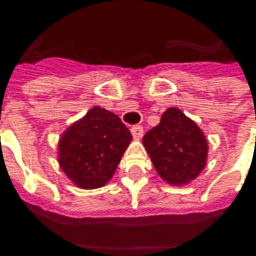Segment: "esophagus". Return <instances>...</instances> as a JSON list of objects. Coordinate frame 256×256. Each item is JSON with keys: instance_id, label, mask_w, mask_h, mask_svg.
<instances>
[{"instance_id": "esophagus-1", "label": "esophagus", "mask_w": 256, "mask_h": 256, "mask_svg": "<svg viewBox=\"0 0 256 256\" xmlns=\"http://www.w3.org/2000/svg\"><path fill=\"white\" fill-rule=\"evenodd\" d=\"M132 134L134 136V140H140L142 136H144V128L142 126H132Z\"/></svg>"}]
</instances>
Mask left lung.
<instances>
[{
  "instance_id": "left-lung-1",
  "label": "left lung",
  "mask_w": 256,
  "mask_h": 256,
  "mask_svg": "<svg viewBox=\"0 0 256 256\" xmlns=\"http://www.w3.org/2000/svg\"><path fill=\"white\" fill-rule=\"evenodd\" d=\"M144 144L156 172L170 184H187L206 166L204 134L179 108H170L162 114L160 124L144 136Z\"/></svg>"
}]
</instances>
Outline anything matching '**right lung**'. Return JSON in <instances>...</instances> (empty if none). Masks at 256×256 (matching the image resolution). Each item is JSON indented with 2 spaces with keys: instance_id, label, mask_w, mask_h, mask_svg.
Segmentation results:
<instances>
[{
  "instance_id": "add662e5",
  "label": "right lung",
  "mask_w": 256,
  "mask_h": 256,
  "mask_svg": "<svg viewBox=\"0 0 256 256\" xmlns=\"http://www.w3.org/2000/svg\"><path fill=\"white\" fill-rule=\"evenodd\" d=\"M132 138L120 116L94 106L62 134L60 166L81 188L102 187L114 175Z\"/></svg>"
}]
</instances>
